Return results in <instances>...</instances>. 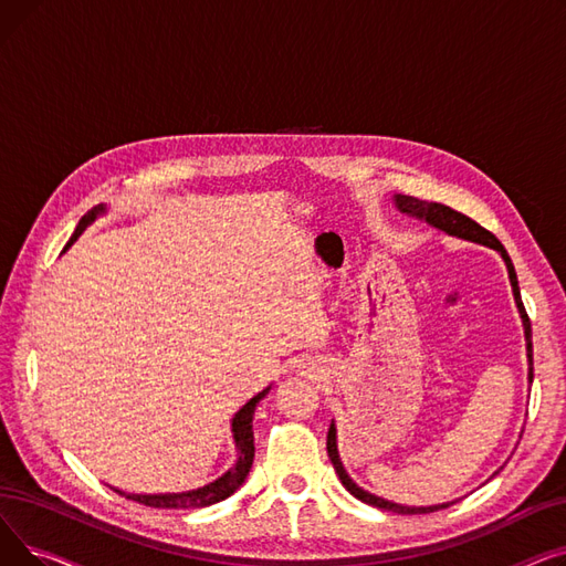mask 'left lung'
Wrapping results in <instances>:
<instances>
[{
  "instance_id": "1",
  "label": "left lung",
  "mask_w": 566,
  "mask_h": 566,
  "mask_svg": "<svg viewBox=\"0 0 566 566\" xmlns=\"http://www.w3.org/2000/svg\"><path fill=\"white\" fill-rule=\"evenodd\" d=\"M395 201H397V206L401 208L403 213L415 216V218H420V220H427L431 227L442 229V231H448V233L459 235V238H465V241L489 245V248L497 250V252L502 254V259L507 261L510 280H512V286H514V298H516V305H518V312H521V318H523V328H525V339H527V358H530V380H532V376H534V374H532V328H530V316H527V312H525V307H523L521 291H518V280H516V271H514V263H512V259H510L507 250L502 248V243L497 241V238H495L489 229H484L482 224H478V222H474L472 218H468V216H463V213L454 211V208H450V206L436 203V201H422V199H418V197H408V195H397V199H395ZM328 457H331V461H333V465H335V470H337V474H339L342 484L346 486V491H348L350 495L358 497V500H363V502L371 504V507L388 510V512H397V514H429V512H438V510L450 507V504H433V507H401V504L388 502V500H382V497L371 495V493H367L365 489H360L358 484H355V482L348 478L346 470H344V465H342V461H339V454H337V436H335V424H331V431H328Z\"/></svg>"
}]
</instances>
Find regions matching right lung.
Segmentation results:
<instances>
[{
    "mask_svg": "<svg viewBox=\"0 0 566 566\" xmlns=\"http://www.w3.org/2000/svg\"><path fill=\"white\" fill-rule=\"evenodd\" d=\"M103 211V206L94 208V211H88L75 233L71 235V241L66 243V248L75 241V238L82 233V229L96 218V213ZM268 390H263L261 395H256L254 399H250L241 410L235 412L233 418V440H235V448H238V463L222 474V478L213 484H208L203 489L197 491H188V493H167V495H135V493H124V491H116L118 495H126L139 504H146V507H158V510H195V507H206V504H216L224 497H229L238 486H241L248 478V472L252 468L254 461V429H252V418H254V408L256 403L265 397Z\"/></svg>",
    "mask_w": 566,
    "mask_h": 566,
    "instance_id": "1",
    "label": "right lung"
}]
</instances>
